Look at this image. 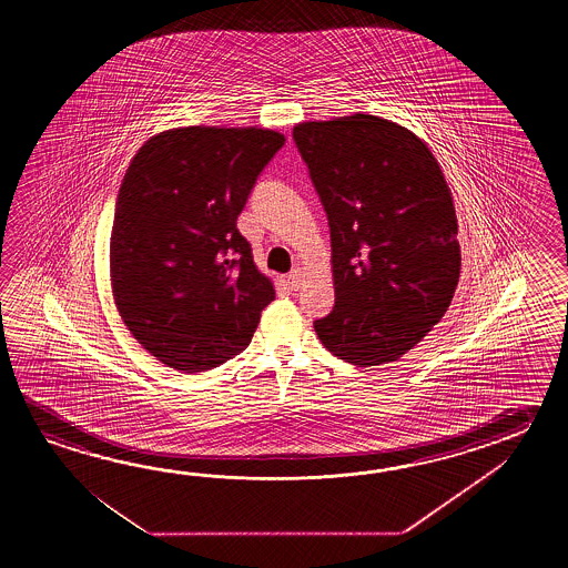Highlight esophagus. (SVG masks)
<instances>
[{"instance_id":"esophagus-1","label":"esophagus","mask_w":568,"mask_h":568,"mask_svg":"<svg viewBox=\"0 0 568 568\" xmlns=\"http://www.w3.org/2000/svg\"><path fill=\"white\" fill-rule=\"evenodd\" d=\"M302 278H304V274H302L301 267H292V272L288 274V282L292 290L301 288Z\"/></svg>"}]
</instances>
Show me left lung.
Masks as SVG:
<instances>
[{
	"label": "left lung",
	"instance_id": "8db88e82",
	"mask_svg": "<svg viewBox=\"0 0 568 568\" xmlns=\"http://www.w3.org/2000/svg\"><path fill=\"white\" fill-rule=\"evenodd\" d=\"M292 135L331 227L337 301L314 331L353 365L396 362L445 316L459 284L445 174L424 140L377 115L302 121Z\"/></svg>",
	"mask_w": 568,
	"mask_h": 568
}]
</instances>
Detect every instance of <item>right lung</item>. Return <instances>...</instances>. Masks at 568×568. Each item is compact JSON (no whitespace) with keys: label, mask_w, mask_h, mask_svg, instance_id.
<instances>
[{"label":"right lung","mask_w":568,"mask_h":568,"mask_svg":"<svg viewBox=\"0 0 568 568\" xmlns=\"http://www.w3.org/2000/svg\"><path fill=\"white\" fill-rule=\"evenodd\" d=\"M284 142L264 128H174L128 166L109 242L111 292L133 338L176 372L240 355L274 301L237 215Z\"/></svg>","instance_id":"right-lung-1"}]
</instances>
